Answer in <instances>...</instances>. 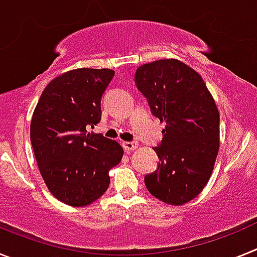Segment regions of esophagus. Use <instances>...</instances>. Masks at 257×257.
Listing matches in <instances>:
<instances>
[{"label": "esophagus", "instance_id": "34e87169", "mask_svg": "<svg viewBox=\"0 0 257 257\" xmlns=\"http://www.w3.org/2000/svg\"><path fill=\"white\" fill-rule=\"evenodd\" d=\"M122 145H123L124 151L131 152V151H135V149L139 147V143L138 142H124Z\"/></svg>", "mask_w": 257, "mask_h": 257}]
</instances>
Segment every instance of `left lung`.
<instances>
[{"label":"left lung","mask_w":257,"mask_h":257,"mask_svg":"<svg viewBox=\"0 0 257 257\" xmlns=\"http://www.w3.org/2000/svg\"><path fill=\"white\" fill-rule=\"evenodd\" d=\"M135 83L154 117L166 126L154 148L160 165L144 179L152 196L180 206L206 187L219 152L220 115L212 95L193 68L162 59L136 69Z\"/></svg>","instance_id":"1"}]
</instances>
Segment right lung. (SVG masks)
<instances>
[{"mask_svg":"<svg viewBox=\"0 0 257 257\" xmlns=\"http://www.w3.org/2000/svg\"><path fill=\"white\" fill-rule=\"evenodd\" d=\"M114 70L79 68L54 78L36 105L31 143L51 194L65 205L87 206L110 183L109 170L123 148L101 134L87 133L101 119L100 100Z\"/></svg>","mask_w":257,"mask_h":257,"instance_id":"right-lung-1","label":"right lung"}]
</instances>
